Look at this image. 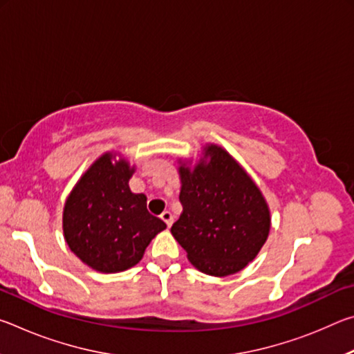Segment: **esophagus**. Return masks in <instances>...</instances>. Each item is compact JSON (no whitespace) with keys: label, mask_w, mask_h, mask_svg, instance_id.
I'll list each match as a JSON object with an SVG mask.
<instances>
[{"label":"esophagus","mask_w":354,"mask_h":354,"mask_svg":"<svg viewBox=\"0 0 354 354\" xmlns=\"http://www.w3.org/2000/svg\"><path fill=\"white\" fill-rule=\"evenodd\" d=\"M160 218L164 220V223L167 225V227L171 226V223H173V215H171V212L164 211L162 214H160Z\"/></svg>","instance_id":"1"}]
</instances>
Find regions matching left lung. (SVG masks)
Returning <instances> with one entry per match:
<instances>
[{
	"instance_id": "8db88e82",
	"label": "left lung",
	"mask_w": 354,
	"mask_h": 354,
	"mask_svg": "<svg viewBox=\"0 0 354 354\" xmlns=\"http://www.w3.org/2000/svg\"><path fill=\"white\" fill-rule=\"evenodd\" d=\"M183 214L171 234L189 261L211 277L241 272L259 253L270 232V211L261 190L234 158L206 145L194 169L181 162Z\"/></svg>"
}]
</instances>
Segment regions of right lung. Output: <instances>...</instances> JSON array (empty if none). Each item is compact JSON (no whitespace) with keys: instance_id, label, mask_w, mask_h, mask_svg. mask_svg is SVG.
Here are the masks:
<instances>
[{"instance_id":"right-lung-1","label":"right lung","mask_w":354,"mask_h":354,"mask_svg":"<svg viewBox=\"0 0 354 354\" xmlns=\"http://www.w3.org/2000/svg\"><path fill=\"white\" fill-rule=\"evenodd\" d=\"M113 158L103 154L84 173L65 201L62 217L68 248L101 273L134 267L167 227L147 211V196L129 190L134 167L124 159L112 162Z\"/></svg>"}]
</instances>
